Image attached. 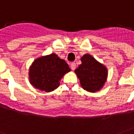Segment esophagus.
<instances>
[{
	"label": "esophagus",
	"instance_id": "esophagus-1",
	"mask_svg": "<svg viewBox=\"0 0 134 134\" xmlns=\"http://www.w3.org/2000/svg\"><path fill=\"white\" fill-rule=\"evenodd\" d=\"M70 67H71L72 70H75V69H76V64H75V63H71V64H70Z\"/></svg>",
	"mask_w": 134,
	"mask_h": 134
}]
</instances>
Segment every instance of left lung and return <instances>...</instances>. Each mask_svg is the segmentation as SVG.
<instances>
[{"instance_id": "left-lung-1", "label": "left lung", "mask_w": 134, "mask_h": 134, "mask_svg": "<svg viewBox=\"0 0 134 134\" xmlns=\"http://www.w3.org/2000/svg\"><path fill=\"white\" fill-rule=\"evenodd\" d=\"M81 64L75 70L81 87L90 93H96L103 89L108 79L107 67L90 54L81 57Z\"/></svg>"}]
</instances>
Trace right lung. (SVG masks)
<instances>
[{
  "mask_svg": "<svg viewBox=\"0 0 134 134\" xmlns=\"http://www.w3.org/2000/svg\"><path fill=\"white\" fill-rule=\"evenodd\" d=\"M70 71L64 59L52 53L41 56L32 62L29 71V80L35 88L49 93L59 86L62 78Z\"/></svg>",
  "mask_w": 134,
  "mask_h": 134,
  "instance_id": "1",
  "label": "right lung"
}]
</instances>
